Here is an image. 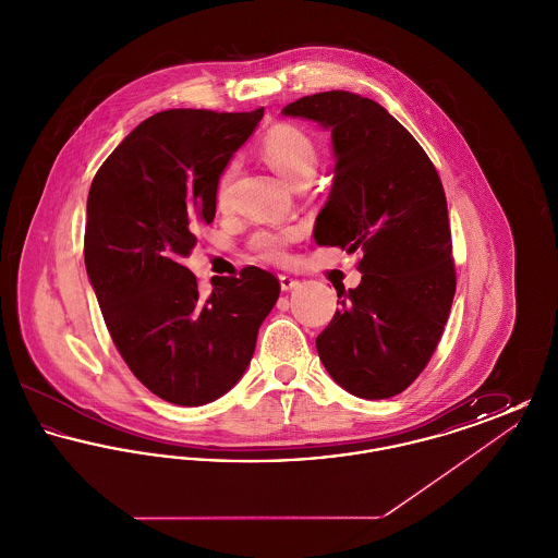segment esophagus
I'll use <instances>...</instances> for the list:
<instances>
[{"label":"esophagus","instance_id":"obj_1","mask_svg":"<svg viewBox=\"0 0 558 558\" xmlns=\"http://www.w3.org/2000/svg\"><path fill=\"white\" fill-rule=\"evenodd\" d=\"M278 280H280V289H282V291H292V289H296V284H299V280H294L292 276H287V274H282Z\"/></svg>","mask_w":558,"mask_h":558}]
</instances>
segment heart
Masks as SVG:
<instances>
[{
    "label": "heart",
    "instance_id": "1",
    "mask_svg": "<svg viewBox=\"0 0 558 558\" xmlns=\"http://www.w3.org/2000/svg\"><path fill=\"white\" fill-rule=\"evenodd\" d=\"M262 153L269 162V167L292 186L296 182L312 180V175L318 169L319 153L316 142L303 130L289 125V123L274 125L264 135ZM234 173H236V162L232 160L221 171V175L217 180V186H215V201H217L219 207H223L228 203V194H230V184L234 180ZM287 240H289V234H274V232L262 230L253 236L251 246L266 262H282Z\"/></svg>",
    "mask_w": 558,
    "mask_h": 558
}]
</instances>
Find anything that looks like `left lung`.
Wrapping results in <instances>:
<instances>
[{"label":"left lung","instance_id":"obj_1","mask_svg":"<svg viewBox=\"0 0 558 558\" xmlns=\"http://www.w3.org/2000/svg\"><path fill=\"white\" fill-rule=\"evenodd\" d=\"M330 132L335 178L316 217L319 246L362 253V282L316 339L351 396L401 393L441 339L456 292L448 203L421 144L371 98L322 92L282 108Z\"/></svg>","mask_w":558,"mask_h":558}]
</instances>
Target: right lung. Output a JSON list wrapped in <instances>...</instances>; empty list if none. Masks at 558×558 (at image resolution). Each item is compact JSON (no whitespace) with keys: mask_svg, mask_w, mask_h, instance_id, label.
Masks as SVG:
<instances>
[{"mask_svg":"<svg viewBox=\"0 0 558 558\" xmlns=\"http://www.w3.org/2000/svg\"><path fill=\"white\" fill-rule=\"evenodd\" d=\"M264 117L173 108L142 121L98 169L87 196L85 269L108 332L137 380L178 405L226 396L248 368L278 301L248 266L201 294L182 259L215 217L221 171Z\"/></svg>","mask_w":558,"mask_h":558,"instance_id":"1","label":"right lung"}]
</instances>
